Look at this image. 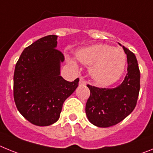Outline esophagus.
I'll return each mask as SVG.
<instances>
[{"mask_svg":"<svg viewBox=\"0 0 153 153\" xmlns=\"http://www.w3.org/2000/svg\"><path fill=\"white\" fill-rule=\"evenodd\" d=\"M79 85H86V82L82 78H80V79H79Z\"/></svg>","mask_w":153,"mask_h":153,"instance_id":"34e87169","label":"esophagus"}]
</instances>
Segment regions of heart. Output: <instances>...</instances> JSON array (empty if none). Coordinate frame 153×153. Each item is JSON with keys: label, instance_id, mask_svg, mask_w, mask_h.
Returning a JSON list of instances; mask_svg holds the SVG:
<instances>
[{"label": "heart", "instance_id": "b5f03b06", "mask_svg": "<svg viewBox=\"0 0 153 153\" xmlns=\"http://www.w3.org/2000/svg\"><path fill=\"white\" fill-rule=\"evenodd\" d=\"M81 63L91 65L92 79L101 85H109L119 80L126 65V55L120 48L105 44H96L78 50L75 54ZM68 63L77 68V64L70 58Z\"/></svg>", "mask_w": 153, "mask_h": 153}]
</instances>
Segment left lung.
Returning a JSON list of instances; mask_svg holds the SVG:
<instances>
[{"mask_svg": "<svg viewBox=\"0 0 153 153\" xmlns=\"http://www.w3.org/2000/svg\"><path fill=\"white\" fill-rule=\"evenodd\" d=\"M127 55V75L114 88L88 85L90 96L85 106L88 119L94 126L106 128L123 121L134 110L140 89V71L135 55L123 46Z\"/></svg>", "mask_w": 153, "mask_h": 153, "instance_id": "8db88e82", "label": "left lung"}]
</instances>
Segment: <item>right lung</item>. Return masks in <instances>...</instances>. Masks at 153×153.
Listing matches in <instances>:
<instances>
[{
	"mask_svg": "<svg viewBox=\"0 0 153 153\" xmlns=\"http://www.w3.org/2000/svg\"><path fill=\"white\" fill-rule=\"evenodd\" d=\"M57 39V35H48L29 45L14 69V102L20 113L35 126L56 123L64 102L78 86V78L68 82L60 75L65 57L56 49Z\"/></svg>",
	"mask_w": 153,
	"mask_h": 153,
	"instance_id": "right-lung-1",
	"label": "right lung"
}]
</instances>
